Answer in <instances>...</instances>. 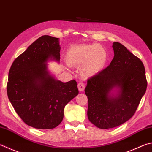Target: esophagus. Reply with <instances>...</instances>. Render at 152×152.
<instances>
[{"label": "esophagus", "mask_w": 152, "mask_h": 152, "mask_svg": "<svg viewBox=\"0 0 152 152\" xmlns=\"http://www.w3.org/2000/svg\"><path fill=\"white\" fill-rule=\"evenodd\" d=\"M86 87V85L83 82H80L78 84V88L80 92H83L84 90V88Z\"/></svg>", "instance_id": "esophagus-1"}]
</instances>
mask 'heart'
<instances>
[{"label": "heart", "mask_w": 152, "mask_h": 152, "mask_svg": "<svg viewBox=\"0 0 152 152\" xmlns=\"http://www.w3.org/2000/svg\"><path fill=\"white\" fill-rule=\"evenodd\" d=\"M108 55L100 45L81 44L70 46L65 55V60L70 67H80V72L84 78L97 75L106 65Z\"/></svg>", "instance_id": "heart-1"}]
</instances>
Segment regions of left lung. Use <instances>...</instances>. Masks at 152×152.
<instances>
[{
	"instance_id": "left-lung-1",
	"label": "left lung",
	"mask_w": 152,
	"mask_h": 152,
	"mask_svg": "<svg viewBox=\"0 0 152 152\" xmlns=\"http://www.w3.org/2000/svg\"><path fill=\"white\" fill-rule=\"evenodd\" d=\"M114 58L97 75L88 80V118L101 129L117 127L136 112L147 88L142 62L125 46L114 42Z\"/></svg>"
}]
</instances>
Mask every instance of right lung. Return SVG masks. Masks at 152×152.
I'll list each match as a JSON object with an SVG mask.
<instances>
[{
    "label": "right lung",
    "instance_id": "1",
    "mask_svg": "<svg viewBox=\"0 0 152 152\" xmlns=\"http://www.w3.org/2000/svg\"><path fill=\"white\" fill-rule=\"evenodd\" d=\"M58 38L40 37L13 62L9 72L7 94L23 122L37 129L56 128L64 118V109L78 94L76 82L57 80L46 62H59Z\"/></svg>",
    "mask_w": 152,
    "mask_h": 152
}]
</instances>
